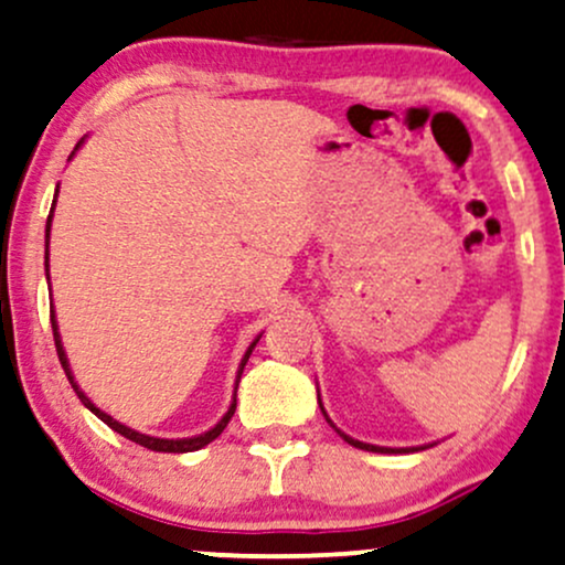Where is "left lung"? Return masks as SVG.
<instances>
[{
  "mask_svg": "<svg viewBox=\"0 0 565 565\" xmlns=\"http://www.w3.org/2000/svg\"><path fill=\"white\" fill-rule=\"evenodd\" d=\"M319 406H321V412H323V404H321V398H319ZM323 417H327V412H323ZM327 423L332 425V419L327 417ZM332 427H334V425H332ZM334 430H337V427H334ZM337 433H340V436L345 438L350 446H355V449H364V451H377V454H401V451H417V449H387V446H374V444H364V440H355V438H350V436H345V433H342V430H337Z\"/></svg>",
  "mask_w": 565,
  "mask_h": 565,
  "instance_id": "8db88e82",
  "label": "left lung"
}]
</instances>
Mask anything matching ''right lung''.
I'll list each match as a JSON object with an SVG mask.
<instances>
[{
	"label": "right lung",
	"mask_w": 565,
	"mask_h": 565,
	"mask_svg": "<svg viewBox=\"0 0 565 565\" xmlns=\"http://www.w3.org/2000/svg\"><path fill=\"white\" fill-rule=\"evenodd\" d=\"M82 142H84V138H82L79 142H76L74 153L79 151V146H82ZM74 153H71V157H74ZM71 157H68V159H71ZM55 199H57V191H55ZM53 210H55V201H53ZM53 210H50V217H47V231H44V238H47V252H44V268H47V281H50V225H53ZM50 321H53V334H55V350H57V359H61V366H63V372H66V377H68V382H71V387H74L76 395H79V401H82V404L87 406L89 412H93L97 419H103V423H106L108 427H111V430L119 433V436H125V438H129V440H135V444L146 446V449H151V451H164V454H185V451H199V449H204V446H206V444H212V440H215V438L220 436V433L225 430V425L231 423L233 412H236V393H233V401H231L228 412L223 414V419H220V423H217L215 427H212V430L201 433V436H191V438H153V436H146V433H138V430H132V427H127V425L116 423V419L111 417V414L100 412V408H97V406L93 404V401H89L87 395L82 393V387L76 385V382H74V374H71V366H68V359H66V350H63V342H61V332H57L55 310H50ZM260 337H263V334H257V337H255V342H252V345L246 348V353H244L242 364H238V374H236V391H238V380H242V372H244L246 361H249L252 350H255L257 342H260Z\"/></svg>",
	"instance_id": "obj_1"
}]
</instances>
